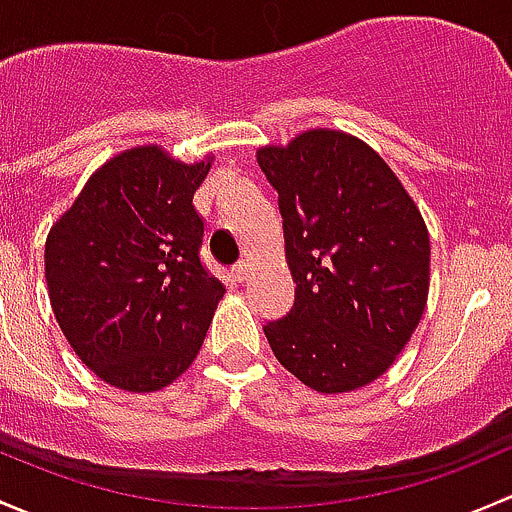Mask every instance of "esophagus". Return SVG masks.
Returning <instances> with one entry per match:
<instances>
[{
    "label": "esophagus",
    "instance_id": "obj_1",
    "mask_svg": "<svg viewBox=\"0 0 512 512\" xmlns=\"http://www.w3.org/2000/svg\"><path fill=\"white\" fill-rule=\"evenodd\" d=\"M231 273H234V278H236V281H239V283H244L246 278H249V273H251V261H249V258H244V261H239V263H236V266L231 268Z\"/></svg>",
    "mask_w": 512,
    "mask_h": 512
}]
</instances>
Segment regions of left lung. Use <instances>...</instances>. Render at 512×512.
<instances>
[{
  "label": "left lung",
  "mask_w": 512,
  "mask_h": 512,
  "mask_svg": "<svg viewBox=\"0 0 512 512\" xmlns=\"http://www.w3.org/2000/svg\"><path fill=\"white\" fill-rule=\"evenodd\" d=\"M278 192L295 303L263 325L305 387L340 394L394 365L429 295V231L387 162L340 130L258 150Z\"/></svg>",
  "instance_id": "8db88e82"
}]
</instances>
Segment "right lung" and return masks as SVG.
Segmentation results:
<instances>
[{
    "mask_svg": "<svg viewBox=\"0 0 512 512\" xmlns=\"http://www.w3.org/2000/svg\"><path fill=\"white\" fill-rule=\"evenodd\" d=\"M212 160L142 145L105 162L46 239L51 308L78 360L125 392H157L197 357L224 295L202 266L192 199Z\"/></svg>",
    "mask_w": 512,
    "mask_h": 512,
    "instance_id": "add662e5",
    "label": "right lung"
}]
</instances>
